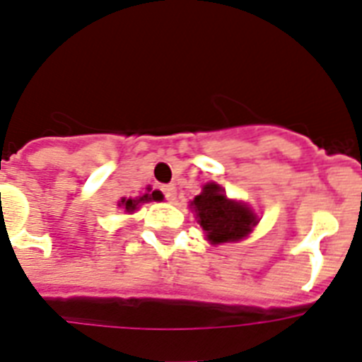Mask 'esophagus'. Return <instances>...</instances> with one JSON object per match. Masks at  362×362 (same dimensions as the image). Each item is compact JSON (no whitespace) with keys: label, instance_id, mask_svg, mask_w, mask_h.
<instances>
[{"label":"esophagus","instance_id":"esophagus-1","mask_svg":"<svg viewBox=\"0 0 362 362\" xmlns=\"http://www.w3.org/2000/svg\"><path fill=\"white\" fill-rule=\"evenodd\" d=\"M161 191L165 195L167 201H175L176 199V187L175 186H161Z\"/></svg>","mask_w":362,"mask_h":362}]
</instances>
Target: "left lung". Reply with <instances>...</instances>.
Listing matches in <instances>:
<instances>
[{"mask_svg":"<svg viewBox=\"0 0 362 362\" xmlns=\"http://www.w3.org/2000/svg\"><path fill=\"white\" fill-rule=\"evenodd\" d=\"M191 208L211 245L240 242L258 223L257 214L245 202L228 199L216 182H208L202 187L201 195L191 201Z\"/></svg>","mask_w":362,"mask_h":362,"instance_id":"1","label":"left lung"}]
</instances>
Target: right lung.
Masks as SVG:
<instances>
[{"label":"right lung","instance_id":"obj_1","mask_svg":"<svg viewBox=\"0 0 362 362\" xmlns=\"http://www.w3.org/2000/svg\"><path fill=\"white\" fill-rule=\"evenodd\" d=\"M148 201H158V193H152V195H143L139 197V199H120L119 201V206L124 208V211H128V214H132L134 210H137V206H139L141 202H148Z\"/></svg>","mask_w":362,"mask_h":362}]
</instances>
